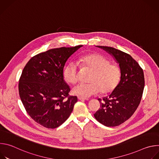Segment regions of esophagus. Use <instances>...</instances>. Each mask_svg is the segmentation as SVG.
<instances>
[{
	"label": "esophagus",
	"mask_w": 159,
	"mask_h": 159,
	"mask_svg": "<svg viewBox=\"0 0 159 159\" xmlns=\"http://www.w3.org/2000/svg\"><path fill=\"white\" fill-rule=\"evenodd\" d=\"M78 99L79 100H85V101H88L89 100L88 98H84V97H82V96H78Z\"/></svg>",
	"instance_id": "obj_1"
}]
</instances>
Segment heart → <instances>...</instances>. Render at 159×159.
<instances>
[{"label": "heart", "mask_w": 159, "mask_h": 159, "mask_svg": "<svg viewBox=\"0 0 159 159\" xmlns=\"http://www.w3.org/2000/svg\"><path fill=\"white\" fill-rule=\"evenodd\" d=\"M79 63L84 67L93 70L89 84L80 83L72 88V93L84 98L90 97L100 91L107 94L114 90L121 80V70L115 64L98 53H89L82 55ZM79 65L70 61L63 69V75L65 81L75 84L78 80Z\"/></svg>", "instance_id": "1"}]
</instances>
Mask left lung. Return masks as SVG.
Wrapping results in <instances>:
<instances>
[{"label": "left lung", "instance_id": "1", "mask_svg": "<svg viewBox=\"0 0 159 159\" xmlns=\"http://www.w3.org/2000/svg\"><path fill=\"white\" fill-rule=\"evenodd\" d=\"M97 47L111 55L119 63L121 80L111 94L98 99L101 106L94 116L106 126H116L128 120L140 104L145 86L143 71L129 54L112 47Z\"/></svg>", "mask_w": 159, "mask_h": 159}]
</instances>
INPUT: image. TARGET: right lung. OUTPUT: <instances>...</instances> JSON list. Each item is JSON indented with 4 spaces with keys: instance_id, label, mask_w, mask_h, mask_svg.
Listing matches in <instances>:
<instances>
[{
    "instance_id": "1",
    "label": "right lung",
    "mask_w": 159,
    "mask_h": 159,
    "mask_svg": "<svg viewBox=\"0 0 159 159\" xmlns=\"http://www.w3.org/2000/svg\"><path fill=\"white\" fill-rule=\"evenodd\" d=\"M82 45L53 48L32 57L19 82L20 100L28 114L38 124L55 128L70 116L77 96H69L70 87L63 71L66 60Z\"/></svg>"
}]
</instances>
